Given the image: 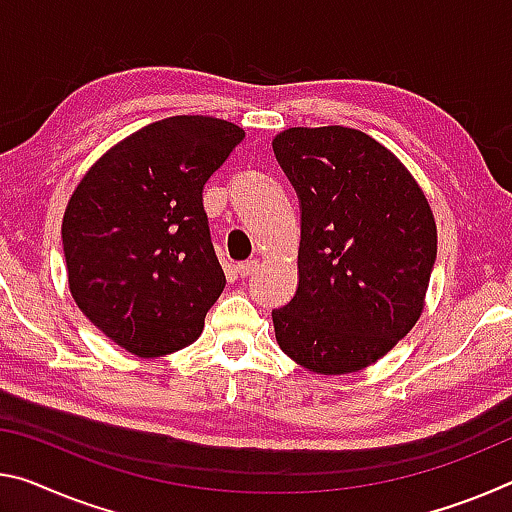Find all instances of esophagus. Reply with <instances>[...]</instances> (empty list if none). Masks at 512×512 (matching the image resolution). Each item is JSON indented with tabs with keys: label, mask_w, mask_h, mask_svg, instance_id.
<instances>
[{
	"label": "esophagus",
	"mask_w": 512,
	"mask_h": 512,
	"mask_svg": "<svg viewBox=\"0 0 512 512\" xmlns=\"http://www.w3.org/2000/svg\"><path fill=\"white\" fill-rule=\"evenodd\" d=\"M257 269H259L257 259H248V262H241V264L237 266V271H239L241 278H250V275L257 273Z\"/></svg>",
	"instance_id": "obj_1"
}]
</instances>
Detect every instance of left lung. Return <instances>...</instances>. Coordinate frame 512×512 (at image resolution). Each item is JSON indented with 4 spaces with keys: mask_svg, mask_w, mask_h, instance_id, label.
Returning <instances> with one entry per match:
<instances>
[{
    "mask_svg": "<svg viewBox=\"0 0 512 512\" xmlns=\"http://www.w3.org/2000/svg\"><path fill=\"white\" fill-rule=\"evenodd\" d=\"M273 152L300 202L298 289L275 339L323 376L392 351L424 310L437 255L431 205L399 159L360 129L289 127Z\"/></svg>",
    "mask_w": 512,
    "mask_h": 512,
    "instance_id": "left-lung-1",
    "label": "left lung"
}]
</instances>
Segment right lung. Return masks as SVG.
Returning a JSON list of instances; mask_svg holds the SVG:
<instances>
[{
  "instance_id": "obj_1",
  "label": "right lung",
  "mask_w": 512,
  "mask_h": 512,
  "mask_svg": "<svg viewBox=\"0 0 512 512\" xmlns=\"http://www.w3.org/2000/svg\"><path fill=\"white\" fill-rule=\"evenodd\" d=\"M243 129L209 116L157 120L88 168L63 216L70 294L111 342L139 358L200 337L225 289L202 189Z\"/></svg>"
}]
</instances>
